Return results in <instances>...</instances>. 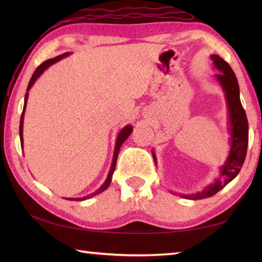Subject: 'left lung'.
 Segmentation results:
<instances>
[{
    "mask_svg": "<svg viewBox=\"0 0 262 262\" xmlns=\"http://www.w3.org/2000/svg\"><path fill=\"white\" fill-rule=\"evenodd\" d=\"M210 59L212 60L215 68L221 72L215 75V78L224 92L225 101H227L228 106L230 151L227 161L220 167V177L215 179L214 183L208 185L201 192L193 194H179L180 198L188 199V200H201V199L210 198L217 192H220L222 188H224L239 173L244 162H245L247 151L248 122L246 113L241 103L237 77L228 62L221 59L219 55L212 54ZM152 157L155 163H156L157 158L154 150Z\"/></svg>",
    "mask_w": 262,
    "mask_h": 262,
    "instance_id": "8db88e82",
    "label": "left lung"
}]
</instances>
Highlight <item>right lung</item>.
I'll use <instances>...</instances> for the list:
<instances>
[{
  "label": "right lung",
  "instance_id": "1",
  "mask_svg": "<svg viewBox=\"0 0 262 262\" xmlns=\"http://www.w3.org/2000/svg\"><path fill=\"white\" fill-rule=\"evenodd\" d=\"M72 53H63V54H61L59 56L54 57V59H50L47 60L45 62H42V63L39 66V67L35 69V72L33 73L32 77H31L30 79V83L28 85V89H26V94H25V98H24V107H23V113H21V117H20V122H19V137H20V144H21V149H23V143H24V140H23V123H24V113H25V108H26V103H28V98H29V90L31 88H32L33 84L35 83V81L40 77V75L45 72V70L47 68H50L52 64L56 63L57 61H60L62 59H64V57L69 56ZM133 132V126L130 125H127L122 128V129L120 130V133L118 134V137H117V141H115V147H114V154H113V159H112V165H111V168H110V172H108V176L107 178H106V180L104 181V184L100 186V187L95 190L94 193L89 194L86 195V196H83V198H68L67 200H70V201H83V200H86V199H90L92 196H95V195L99 194L101 192H104L105 189H107V187L111 184V181H112V176H113V172H114V168H115V165H117V159H118V155H119V151H120V148L123 142H125L128 136H129L132 134ZM66 199V198H64Z\"/></svg>",
  "mask_w": 262,
  "mask_h": 262
}]
</instances>
